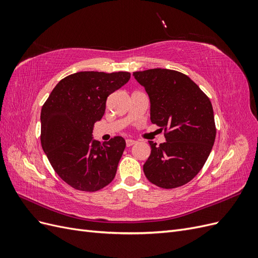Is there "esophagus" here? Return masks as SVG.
<instances>
[{
    "mask_svg": "<svg viewBox=\"0 0 258 258\" xmlns=\"http://www.w3.org/2000/svg\"><path fill=\"white\" fill-rule=\"evenodd\" d=\"M134 144H136V141L135 140H131V139H128V140H126V145L128 146V147H130V146H132Z\"/></svg>",
    "mask_w": 258,
    "mask_h": 258,
    "instance_id": "esophagus-1",
    "label": "esophagus"
}]
</instances>
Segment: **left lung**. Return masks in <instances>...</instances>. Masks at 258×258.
Returning a JSON list of instances; mask_svg holds the SVG:
<instances>
[{
	"label": "left lung",
	"instance_id": "left-lung-1",
	"mask_svg": "<svg viewBox=\"0 0 258 258\" xmlns=\"http://www.w3.org/2000/svg\"><path fill=\"white\" fill-rule=\"evenodd\" d=\"M151 101V120L165 130L166 142L150 141L143 166L148 181L171 189L190 182L212 151L216 127L212 103L188 76L168 69L134 72Z\"/></svg>",
	"mask_w": 258,
	"mask_h": 258
}]
</instances>
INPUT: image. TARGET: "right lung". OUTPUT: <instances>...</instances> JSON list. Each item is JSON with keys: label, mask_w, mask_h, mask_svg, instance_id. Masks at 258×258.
Instances as JSON below:
<instances>
[{"label": "right lung", "mask_w": 258, "mask_h": 258, "mask_svg": "<svg viewBox=\"0 0 258 258\" xmlns=\"http://www.w3.org/2000/svg\"><path fill=\"white\" fill-rule=\"evenodd\" d=\"M129 80V72H77L61 80L42 107L43 150L54 172L77 190L97 191L115 177L126 142L114 137L101 145L92 129L107 97Z\"/></svg>", "instance_id": "right-lung-1"}]
</instances>
